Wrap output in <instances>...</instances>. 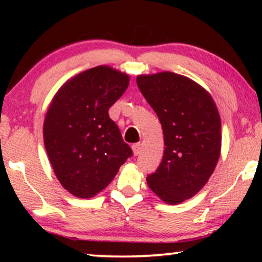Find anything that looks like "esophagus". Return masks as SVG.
Wrapping results in <instances>:
<instances>
[{
	"label": "esophagus",
	"instance_id": "obj_1",
	"mask_svg": "<svg viewBox=\"0 0 262 262\" xmlns=\"http://www.w3.org/2000/svg\"><path fill=\"white\" fill-rule=\"evenodd\" d=\"M132 151H134L135 156H138L142 151V144H141V143H136V144L132 145Z\"/></svg>",
	"mask_w": 262,
	"mask_h": 262
}]
</instances>
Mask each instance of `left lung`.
<instances>
[{
	"mask_svg": "<svg viewBox=\"0 0 262 262\" xmlns=\"http://www.w3.org/2000/svg\"><path fill=\"white\" fill-rule=\"evenodd\" d=\"M137 85L159 117L166 145L162 162L146 182L164 203L177 205L195 195L216 168L220 113L209 93L182 75H139Z\"/></svg>",
	"mask_w": 262,
	"mask_h": 262,
	"instance_id": "obj_1",
	"label": "left lung"
}]
</instances>
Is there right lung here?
<instances>
[{"mask_svg":"<svg viewBox=\"0 0 262 262\" xmlns=\"http://www.w3.org/2000/svg\"><path fill=\"white\" fill-rule=\"evenodd\" d=\"M130 77L100 66L76 75L53 96L44 120V144L58 181L71 194L92 198L132 156L110 107Z\"/></svg>","mask_w":262,"mask_h":262,"instance_id":"right-lung-1","label":"right lung"}]
</instances>
